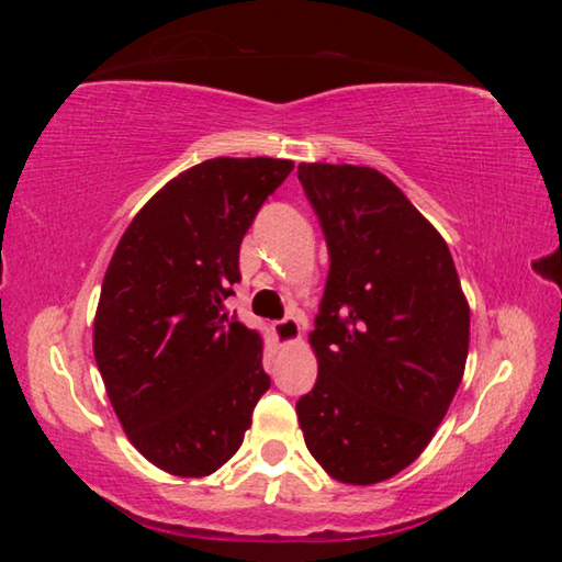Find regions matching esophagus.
Wrapping results in <instances>:
<instances>
[{
    "label": "esophagus",
    "mask_w": 562,
    "mask_h": 562,
    "mask_svg": "<svg viewBox=\"0 0 562 562\" xmlns=\"http://www.w3.org/2000/svg\"><path fill=\"white\" fill-rule=\"evenodd\" d=\"M274 337H278L282 345H294L300 339V322L297 317H284L280 322H274Z\"/></svg>",
    "instance_id": "esophagus-1"
}]
</instances>
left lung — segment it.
<instances>
[{"label":"left lung","mask_w":562,"mask_h":562,"mask_svg":"<svg viewBox=\"0 0 562 562\" xmlns=\"http://www.w3.org/2000/svg\"><path fill=\"white\" fill-rule=\"evenodd\" d=\"M329 250L310 345L317 382L300 396L304 443L331 479L369 486L434 439L469 357V302L443 237L367 166L300 164Z\"/></svg>","instance_id":"8db88e82"}]
</instances>
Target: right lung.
I'll return each instance as SVG.
<instances>
[{"instance_id":"add662e5","label":"right lung","mask_w":562,"mask_h":562,"mask_svg":"<svg viewBox=\"0 0 562 562\" xmlns=\"http://www.w3.org/2000/svg\"><path fill=\"white\" fill-rule=\"evenodd\" d=\"M292 168L282 158L188 168L140 207L109 262L93 357L131 443L173 475L221 469L270 389L260 335L225 300L247 227Z\"/></svg>"}]
</instances>
